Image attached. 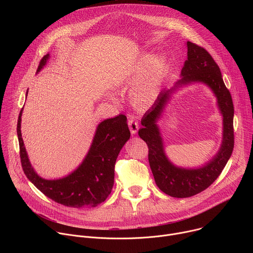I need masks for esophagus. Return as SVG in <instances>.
<instances>
[{"instance_id":"34e87169","label":"esophagus","mask_w":253,"mask_h":253,"mask_svg":"<svg viewBox=\"0 0 253 253\" xmlns=\"http://www.w3.org/2000/svg\"><path fill=\"white\" fill-rule=\"evenodd\" d=\"M128 125H129V129H130V132L132 134H136L138 129H139V124L138 122L136 121V119L134 117H130L129 120H128Z\"/></svg>"}]
</instances>
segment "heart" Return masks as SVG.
<instances>
[{
    "instance_id": "1",
    "label": "heart",
    "mask_w": 253,
    "mask_h": 253,
    "mask_svg": "<svg viewBox=\"0 0 253 253\" xmlns=\"http://www.w3.org/2000/svg\"><path fill=\"white\" fill-rule=\"evenodd\" d=\"M167 62L162 56L142 54L126 73L127 81H135L129 91L130 101L136 106H147L157 97L166 73Z\"/></svg>"
}]
</instances>
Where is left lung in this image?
Returning <instances> with one entry per match:
<instances>
[{"instance_id": "obj_1", "label": "left lung", "mask_w": 253, "mask_h": 253, "mask_svg": "<svg viewBox=\"0 0 253 253\" xmlns=\"http://www.w3.org/2000/svg\"><path fill=\"white\" fill-rule=\"evenodd\" d=\"M187 59L184 62L178 81L159 94L150 109L144 114L138 134L149 148V164L156 185L161 191L176 198L191 197L209 187L222 172L234 147L233 115L234 108L231 95L226 88L219 67L210 54L187 42ZM201 83L207 85L216 97V102L223 116V141L216 154L204 166L194 169L180 168L167 157L160 128L157 124L167 103L179 87Z\"/></svg>"}]
</instances>
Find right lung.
<instances>
[{"instance_id":"obj_1","label":"right lung","mask_w":253,"mask_h":253,"mask_svg":"<svg viewBox=\"0 0 253 253\" xmlns=\"http://www.w3.org/2000/svg\"><path fill=\"white\" fill-rule=\"evenodd\" d=\"M50 54L45 55L37 73L45 67ZM28 91L26 93L27 98ZM23 109L20 112L17 134L20 157L27 178L43 194L68 207H96L111 193L114 185V167L117 157L130 138L125 115L106 119L98 124L91 146L81 164L70 174L58 179H45L32 166L21 133Z\"/></svg>"}]
</instances>
